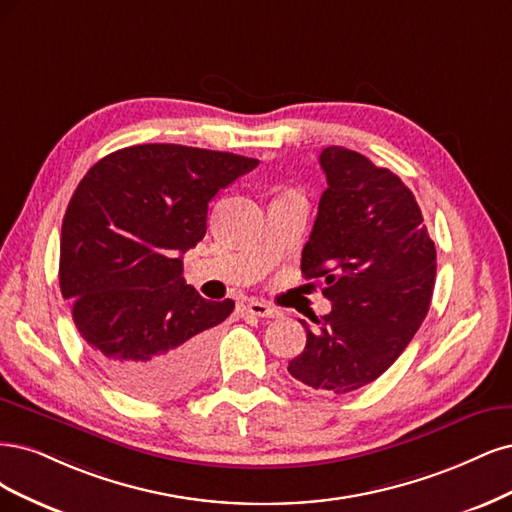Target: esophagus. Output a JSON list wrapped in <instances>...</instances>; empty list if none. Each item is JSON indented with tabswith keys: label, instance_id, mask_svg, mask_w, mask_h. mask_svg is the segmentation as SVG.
Listing matches in <instances>:
<instances>
[{
	"label": "esophagus",
	"instance_id": "esophagus-1",
	"mask_svg": "<svg viewBox=\"0 0 512 512\" xmlns=\"http://www.w3.org/2000/svg\"><path fill=\"white\" fill-rule=\"evenodd\" d=\"M246 310H249L251 315H255V317H266V319L280 317V310L278 308L270 306L268 302H259V300H253V302L246 304Z\"/></svg>",
	"mask_w": 512,
	"mask_h": 512
}]
</instances>
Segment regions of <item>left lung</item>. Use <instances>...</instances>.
I'll return each mask as SVG.
<instances>
[{"label": "left lung", "mask_w": 512, "mask_h": 512, "mask_svg": "<svg viewBox=\"0 0 512 512\" xmlns=\"http://www.w3.org/2000/svg\"><path fill=\"white\" fill-rule=\"evenodd\" d=\"M327 178L302 251V274L323 278L329 315L306 327L289 361L300 383L349 393L376 381L417 334L430 310L436 246L412 191L387 168L342 146L319 157Z\"/></svg>", "instance_id": "8db88e82"}]
</instances>
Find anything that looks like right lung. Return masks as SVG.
<instances>
[{
    "mask_svg": "<svg viewBox=\"0 0 512 512\" xmlns=\"http://www.w3.org/2000/svg\"><path fill=\"white\" fill-rule=\"evenodd\" d=\"M257 159L180 144H138L80 180L61 225L59 285L106 378L142 400L200 383L212 327L234 300H204L183 253L206 236L208 202Z\"/></svg>",
    "mask_w": 512,
    "mask_h": 512,
    "instance_id": "add662e5",
    "label": "right lung"
}]
</instances>
